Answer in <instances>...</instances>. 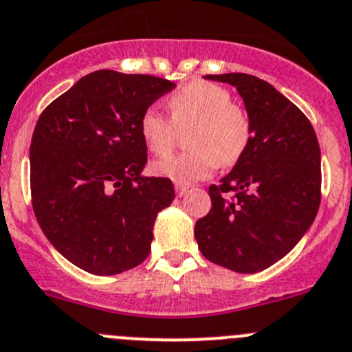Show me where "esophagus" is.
Listing matches in <instances>:
<instances>
[{"label":"esophagus","instance_id":"34e87169","mask_svg":"<svg viewBox=\"0 0 352 352\" xmlns=\"http://www.w3.org/2000/svg\"><path fill=\"white\" fill-rule=\"evenodd\" d=\"M187 189H189V186H184V184H175V190H177V196L182 197L184 194L187 192Z\"/></svg>","mask_w":352,"mask_h":352}]
</instances>
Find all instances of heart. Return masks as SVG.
Masks as SVG:
<instances>
[{
	"label": "heart",
	"mask_w": 352,
	"mask_h": 352,
	"mask_svg": "<svg viewBox=\"0 0 352 352\" xmlns=\"http://www.w3.org/2000/svg\"><path fill=\"white\" fill-rule=\"evenodd\" d=\"M168 115L148 108L141 117V134L149 151L166 156L173 151L179 129L192 127L187 146L179 156L153 163V172L179 184L210 175L218 165L230 166L241 160L251 141L252 127L248 111L232 101L221 85L192 80L168 100Z\"/></svg>",
	"instance_id": "obj_1"
}]
</instances>
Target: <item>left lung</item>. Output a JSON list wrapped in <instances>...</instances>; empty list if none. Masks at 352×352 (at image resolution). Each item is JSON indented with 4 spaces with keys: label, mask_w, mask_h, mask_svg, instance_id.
I'll use <instances>...</instances> for the list:
<instances>
[{
    "label": "left lung",
    "mask_w": 352,
    "mask_h": 352,
    "mask_svg": "<svg viewBox=\"0 0 352 352\" xmlns=\"http://www.w3.org/2000/svg\"><path fill=\"white\" fill-rule=\"evenodd\" d=\"M206 78L239 91L252 134L234 170L208 189L211 210L194 235L211 263L256 274L284 258L318 213V139L308 117L267 80L248 74Z\"/></svg>",
    "instance_id": "8db88e82"
}]
</instances>
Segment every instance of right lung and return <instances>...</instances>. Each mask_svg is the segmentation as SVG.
I'll return each mask as SVG.
<instances>
[{
	"label": "right lung",
	"mask_w": 352,
	"mask_h": 352,
	"mask_svg": "<svg viewBox=\"0 0 352 352\" xmlns=\"http://www.w3.org/2000/svg\"><path fill=\"white\" fill-rule=\"evenodd\" d=\"M173 87L155 75L96 70L41 113L30 142L32 210L75 267L117 275L148 258L156 214L175 190L170 179L141 175V117Z\"/></svg>",
	"instance_id": "add662e5"
}]
</instances>
